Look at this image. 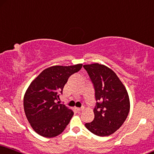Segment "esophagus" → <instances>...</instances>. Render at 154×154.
I'll list each match as a JSON object with an SVG mask.
<instances>
[{
	"mask_svg": "<svg viewBox=\"0 0 154 154\" xmlns=\"http://www.w3.org/2000/svg\"><path fill=\"white\" fill-rule=\"evenodd\" d=\"M83 109H84L83 107H81V108H79V107H76V108H75V109H76V110L79 112H81Z\"/></svg>",
	"mask_w": 154,
	"mask_h": 154,
	"instance_id": "esophagus-1",
	"label": "esophagus"
}]
</instances>
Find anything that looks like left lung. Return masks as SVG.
<instances>
[{
    "label": "left lung",
    "mask_w": 154,
    "mask_h": 154,
    "mask_svg": "<svg viewBox=\"0 0 154 154\" xmlns=\"http://www.w3.org/2000/svg\"><path fill=\"white\" fill-rule=\"evenodd\" d=\"M95 88V118L85 127L100 137L112 134L123 125L130 109L127 89L112 70L100 63L83 66Z\"/></svg>",
    "instance_id": "obj_1"
}]
</instances>
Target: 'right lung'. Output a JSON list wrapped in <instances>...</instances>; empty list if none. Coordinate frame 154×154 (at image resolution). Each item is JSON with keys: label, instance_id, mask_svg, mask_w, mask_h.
Segmentation results:
<instances>
[{"label": "right lung", "instance_id": "right-lung-1", "mask_svg": "<svg viewBox=\"0 0 154 154\" xmlns=\"http://www.w3.org/2000/svg\"><path fill=\"white\" fill-rule=\"evenodd\" d=\"M83 64L53 66L32 81L24 95V110L32 128L38 134L52 138L61 134L73 115L72 109L56 103L69 76Z\"/></svg>", "mask_w": 154, "mask_h": 154}]
</instances>
